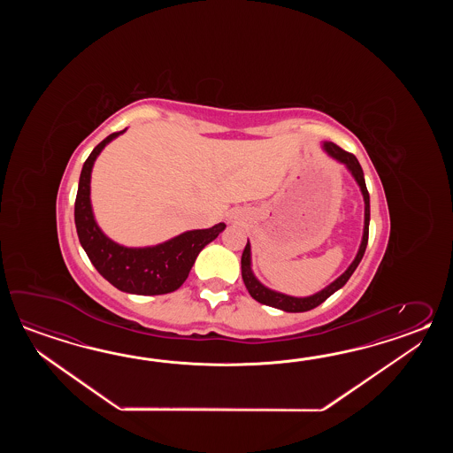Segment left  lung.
Segmentation results:
<instances>
[{"label": "left lung", "instance_id": "left-lung-1", "mask_svg": "<svg viewBox=\"0 0 453 453\" xmlns=\"http://www.w3.org/2000/svg\"><path fill=\"white\" fill-rule=\"evenodd\" d=\"M326 150L328 154L332 155L334 158H337L338 162L345 164L348 166V170L353 173L355 180H357L363 196H365V203H366V213H365V234H363V241H361V246L357 250V257L353 260V264L348 267L347 272L343 275H340L334 283H330L327 288L319 291L312 296L308 298H293L288 295H281L277 291H272V289L265 288L262 283L257 281V279L252 275V270H250V241L246 244V248L242 250V256H241V275H242V281L246 285V288L250 291V296L259 301L262 304H267L272 308L281 309V311H287V312H304V311H311V309L318 308L319 304H322L326 299L334 295L337 289L342 288L345 283H347L349 277L353 275V272L357 270L359 262L365 256V250H366L367 240H369V217H371V207H369V193H367L366 181H365V173H363V168L357 162V157L353 154H349L347 150H343L342 147H338L334 142H326L324 144Z\"/></svg>", "mask_w": 453, "mask_h": 453}]
</instances>
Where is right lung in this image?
Wrapping results in <instances>:
<instances>
[{"instance_id":"obj_1","label":"right lung","mask_w":453,"mask_h":453,"mask_svg":"<svg viewBox=\"0 0 453 453\" xmlns=\"http://www.w3.org/2000/svg\"><path fill=\"white\" fill-rule=\"evenodd\" d=\"M121 133L105 137L87 157L82 166L74 203L77 236L98 273L116 288L149 296L172 293L188 279L194 260L203 246L215 240L226 225L219 223L207 230L186 231L164 244L144 250L123 248L108 240L96 226L90 207V172L96 155Z\"/></svg>"}]
</instances>
